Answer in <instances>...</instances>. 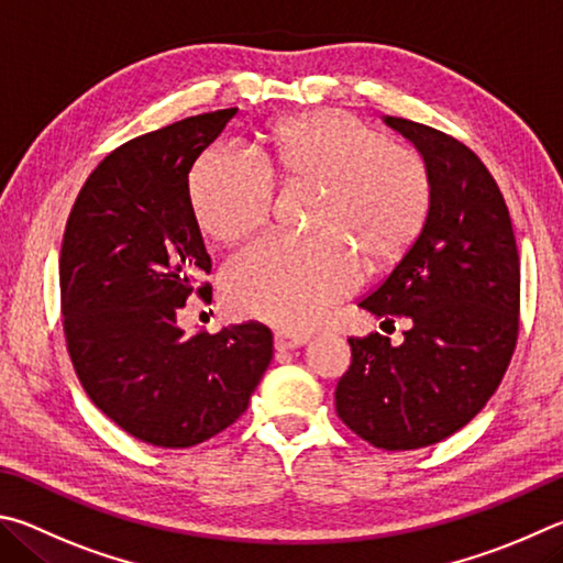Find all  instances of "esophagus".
<instances>
[{
  "mask_svg": "<svg viewBox=\"0 0 563 563\" xmlns=\"http://www.w3.org/2000/svg\"><path fill=\"white\" fill-rule=\"evenodd\" d=\"M307 341H309V336H303V333H289V331H276L274 333L276 351H294V349L303 346Z\"/></svg>",
  "mask_w": 563,
  "mask_h": 563,
  "instance_id": "esophagus-1",
  "label": "esophagus"
}]
</instances>
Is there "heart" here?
Wrapping results in <instances>:
<instances>
[{
	"label": "heart",
	"instance_id": "obj_1",
	"mask_svg": "<svg viewBox=\"0 0 563 563\" xmlns=\"http://www.w3.org/2000/svg\"><path fill=\"white\" fill-rule=\"evenodd\" d=\"M311 185L307 240L269 236L234 256L224 297L244 317L303 331L358 282L356 252L376 269L418 240L432 205L428 163L341 111H311L272 123L256 163L207 151L190 175L197 224L217 242H236L266 224L274 185Z\"/></svg>",
	"mask_w": 563,
	"mask_h": 563
}]
</instances>
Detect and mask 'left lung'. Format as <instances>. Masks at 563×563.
I'll list each match as a JSON object with an SVG mask.
<instances>
[{
  "label": "left lung",
  "mask_w": 563,
  "mask_h": 563,
  "mask_svg": "<svg viewBox=\"0 0 563 563\" xmlns=\"http://www.w3.org/2000/svg\"><path fill=\"white\" fill-rule=\"evenodd\" d=\"M386 123L428 163L432 205L396 269L358 303L390 323L406 317V339H349L336 412L373 448L398 452L450 438L499 388L519 333V252L505 197L465 143L406 118Z\"/></svg>",
  "instance_id": "left-lung-1"
}]
</instances>
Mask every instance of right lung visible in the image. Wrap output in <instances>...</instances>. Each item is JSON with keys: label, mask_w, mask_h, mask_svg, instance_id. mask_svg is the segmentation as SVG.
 <instances>
[{"label": "right lung", "mask_w": 563, "mask_h": 563, "mask_svg": "<svg viewBox=\"0 0 563 563\" xmlns=\"http://www.w3.org/2000/svg\"><path fill=\"white\" fill-rule=\"evenodd\" d=\"M234 115H190L115 147L66 222L58 284L76 376L103 416L155 448H192L230 428L274 353L256 321L192 336L177 327L185 301L212 291L190 170Z\"/></svg>", "instance_id": "1"}]
</instances>
